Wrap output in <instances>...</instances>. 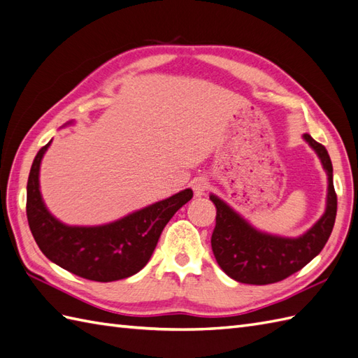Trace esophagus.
Here are the masks:
<instances>
[{
    "instance_id": "34e87169",
    "label": "esophagus",
    "mask_w": 358,
    "mask_h": 358,
    "mask_svg": "<svg viewBox=\"0 0 358 358\" xmlns=\"http://www.w3.org/2000/svg\"><path fill=\"white\" fill-rule=\"evenodd\" d=\"M193 191H194V196L196 197H200L205 194V191L209 188V182L205 179V178H199L193 182Z\"/></svg>"
}]
</instances>
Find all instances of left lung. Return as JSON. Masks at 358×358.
I'll return each mask as SVG.
<instances>
[{
	"instance_id": "8db88e82",
	"label": "left lung",
	"mask_w": 358,
	"mask_h": 358,
	"mask_svg": "<svg viewBox=\"0 0 358 358\" xmlns=\"http://www.w3.org/2000/svg\"><path fill=\"white\" fill-rule=\"evenodd\" d=\"M328 174V196L325 214L317 223L298 238H284L259 232L211 194L215 205V228L211 246L217 263L232 280L243 284L266 285L282 281L307 266L324 249L334 228L337 214V194L333 184V164L327 149L308 134L303 135Z\"/></svg>"
}]
</instances>
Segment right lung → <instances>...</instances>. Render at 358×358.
I'll use <instances>...</instances> for the list:
<instances>
[{
  "label": "right lung",
  "mask_w": 358,
  "mask_h": 358,
  "mask_svg": "<svg viewBox=\"0 0 358 358\" xmlns=\"http://www.w3.org/2000/svg\"><path fill=\"white\" fill-rule=\"evenodd\" d=\"M50 144L38 152L27 182V220L42 254L90 281L110 282L138 273L149 263L165 224L193 191L184 189L109 224L66 226L48 213L39 191L41 161Z\"/></svg>",
  "instance_id": "add662e5"
}]
</instances>
